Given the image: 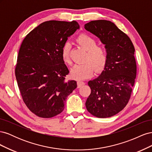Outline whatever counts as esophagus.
Listing matches in <instances>:
<instances>
[{
	"label": "esophagus",
	"mask_w": 152,
	"mask_h": 152,
	"mask_svg": "<svg viewBox=\"0 0 152 152\" xmlns=\"http://www.w3.org/2000/svg\"><path fill=\"white\" fill-rule=\"evenodd\" d=\"M84 84H85V83H84V82H83V81H82V80H78L77 81L78 87H80L82 86H83Z\"/></svg>",
	"instance_id": "obj_1"
}]
</instances>
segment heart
Returning <instances> with one entry per match:
<instances>
[{
    "instance_id": "b5f03b06",
    "label": "heart",
    "mask_w": 152,
    "mask_h": 152,
    "mask_svg": "<svg viewBox=\"0 0 152 152\" xmlns=\"http://www.w3.org/2000/svg\"><path fill=\"white\" fill-rule=\"evenodd\" d=\"M77 42L87 50L85 62L83 64H76L71 69V76L77 80H83L91 77L95 68L100 70L104 66L107 61V51L104 47L98 45L95 39L87 34H82L77 37ZM71 44L66 42L61 48V57L63 61L70 64Z\"/></svg>"
}]
</instances>
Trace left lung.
Here are the masks:
<instances>
[{"label":"left lung","mask_w":152,"mask_h":152,"mask_svg":"<svg viewBox=\"0 0 152 152\" xmlns=\"http://www.w3.org/2000/svg\"><path fill=\"white\" fill-rule=\"evenodd\" d=\"M84 28L105 45L108 55L104 70L88 82L91 93L86 107L96 117H112L130 99L136 77L135 49L130 38L110 21H91Z\"/></svg>","instance_id":"obj_1"}]
</instances>
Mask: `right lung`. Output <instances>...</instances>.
<instances>
[{"label":"right lung","mask_w":152,"mask_h":152,"mask_svg":"<svg viewBox=\"0 0 152 152\" xmlns=\"http://www.w3.org/2000/svg\"><path fill=\"white\" fill-rule=\"evenodd\" d=\"M79 28L75 21H45L23 40L16 79L23 100L37 116L51 118L61 113L67 96L77 86L75 80H65L69 70L61 48Z\"/></svg>","instance_id":"add662e5"}]
</instances>
